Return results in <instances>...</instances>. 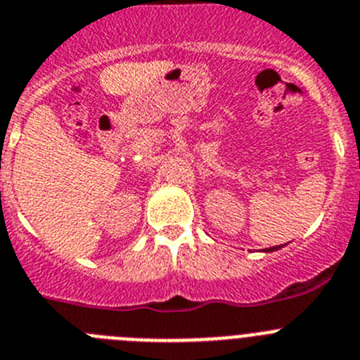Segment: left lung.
Instances as JSON below:
<instances>
[{
	"label": "left lung",
	"instance_id": "1",
	"mask_svg": "<svg viewBox=\"0 0 360 360\" xmlns=\"http://www.w3.org/2000/svg\"><path fill=\"white\" fill-rule=\"evenodd\" d=\"M285 245H287V244H281V245H273V248H265V249H262V252H274V251H278V249L285 248Z\"/></svg>",
	"mask_w": 360,
	"mask_h": 360
}]
</instances>
